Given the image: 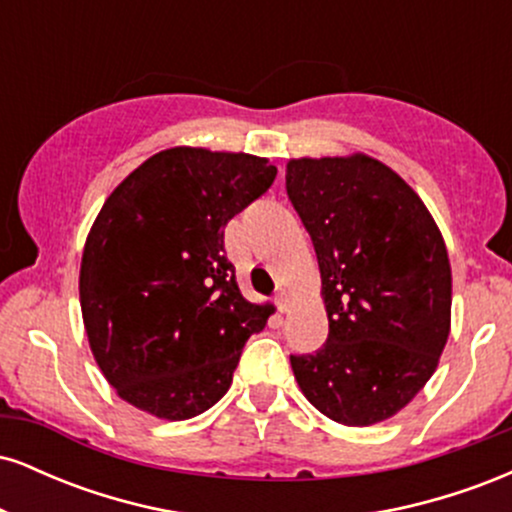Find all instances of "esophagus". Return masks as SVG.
<instances>
[{"label": "esophagus", "instance_id": "obj_1", "mask_svg": "<svg viewBox=\"0 0 512 512\" xmlns=\"http://www.w3.org/2000/svg\"><path fill=\"white\" fill-rule=\"evenodd\" d=\"M274 303H276V308H279L281 310V313H284V310H286V291H276L274 293Z\"/></svg>", "mask_w": 512, "mask_h": 512}]
</instances>
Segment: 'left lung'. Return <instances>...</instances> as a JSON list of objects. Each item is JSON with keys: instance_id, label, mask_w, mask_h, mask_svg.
<instances>
[{"instance_id": "8db88e82", "label": "left lung", "mask_w": 512, "mask_h": 512, "mask_svg": "<svg viewBox=\"0 0 512 512\" xmlns=\"http://www.w3.org/2000/svg\"><path fill=\"white\" fill-rule=\"evenodd\" d=\"M286 195L320 264L330 334L291 368L315 409L370 426L428 383L450 332V262L436 221L368 156L298 158Z\"/></svg>"}]
</instances>
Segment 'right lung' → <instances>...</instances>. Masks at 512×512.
<instances>
[{"label": "right lung", "instance_id": "1", "mask_svg": "<svg viewBox=\"0 0 512 512\" xmlns=\"http://www.w3.org/2000/svg\"><path fill=\"white\" fill-rule=\"evenodd\" d=\"M274 178L267 158L178 146L105 199L81 257V313L98 366L132 407L185 421L228 392L272 308L243 298L223 228Z\"/></svg>", "mask_w": 512, "mask_h": 512}]
</instances>
